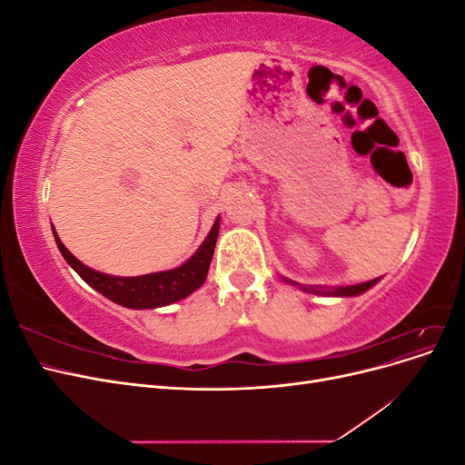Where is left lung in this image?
<instances>
[{
	"mask_svg": "<svg viewBox=\"0 0 465 465\" xmlns=\"http://www.w3.org/2000/svg\"><path fill=\"white\" fill-rule=\"evenodd\" d=\"M378 283V279L367 281V283H361V285H349V287H335V289H318V287H311V289H304L308 292H314V294H330V297H357V294L369 291L371 287H374Z\"/></svg>",
	"mask_w": 465,
	"mask_h": 465,
	"instance_id": "left-lung-1",
	"label": "left lung"
}]
</instances>
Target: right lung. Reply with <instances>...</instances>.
<instances>
[{"mask_svg":"<svg viewBox=\"0 0 465 465\" xmlns=\"http://www.w3.org/2000/svg\"><path fill=\"white\" fill-rule=\"evenodd\" d=\"M52 232L64 260L74 267L87 285L104 294L112 302L125 308H135V311H143V308H159L186 299L188 294H192L195 289H200L203 285L219 236V217L215 219L203 244L186 263H182L180 267H174V270L168 272H157L137 277H116L91 270L89 265L81 263L72 252L64 246L54 227Z\"/></svg>","mask_w":465,"mask_h":465,"instance_id":"1","label":"right lung"}]
</instances>
